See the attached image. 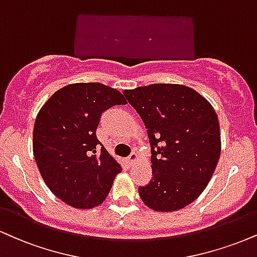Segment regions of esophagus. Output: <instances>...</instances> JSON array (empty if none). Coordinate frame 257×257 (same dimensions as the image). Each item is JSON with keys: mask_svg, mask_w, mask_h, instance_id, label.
I'll return each instance as SVG.
<instances>
[{"mask_svg": "<svg viewBox=\"0 0 257 257\" xmlns=\"http://www.w3.org/2000/svg\"><path fill=\"white\" fill-rule=\"evenodd\" d=\"M138 154L135 153V152H133V153H131V156L128 157V162H129V164H131V165H134L135 163L138 162Z\"/></svg>", "mask_w": 257, "mask_h": 257, "instance_id": "34e87169", "label": "esophagus"}]
</instances>
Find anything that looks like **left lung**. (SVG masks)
Masks as SVG:
<instances>
[{
  "label": "left lung",
  "instance_id": "left-lung-1",
  "mask_svg": "<svg viewBox=\"0 0 257 257\" xmlns=\"http://www.w3.org/2000/svg\"><path fill=\"white\" fill-rule=\"evenodd\" d=\"M144 120L151 144L152 179L139 187L141 200L157 212L195 201L211 181L220 157L218 116L193 88L153 83L123 92Z\"/></svg>",
  "mask_w": 257,
  "mask_h": 257
}]
</instances>
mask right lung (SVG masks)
<instances>
[{
  "label": "right lung",
  "instance_id": "1",
  "mask_svg": "<svg viewBox=\"0 0 257 257\" xmlns=\"http://www.w3.org/2000/svg\"><path fill=\"white\" fill-rule=\"evenodd\" d=\"M126 104L119 91L99 82L68 85L37 115L33 156L40 175L58 199L88 209L106 199L122 168L97 139L101 113ZM101 151L97 152V145Z\"/></svg>",
  "mask_w": 257,
  "mask_h": 257
}]
</instances>
